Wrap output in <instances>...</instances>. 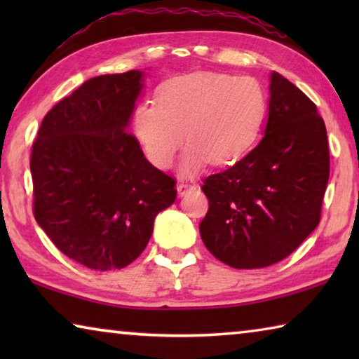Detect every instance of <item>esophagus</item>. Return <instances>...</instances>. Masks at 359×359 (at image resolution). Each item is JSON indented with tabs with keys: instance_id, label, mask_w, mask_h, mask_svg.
<instances>
[{
	"instance_id": "obj_1",
	"label": "esophagus",
	"mask_w": 359,
	"mask_h": 359,
	"mask_svg": "<svg viewBox=\"0 0 359 359\" xmlns=\"http://www.w3.org/2000/svg\"><path fill=\"white\" fill-rule=\"evenodd\" d=\"M196 188H198L196 184H188V182H179V184H177V193H179V196H185L187 193L196 190Z\"/></svg>"
}]
</instances>
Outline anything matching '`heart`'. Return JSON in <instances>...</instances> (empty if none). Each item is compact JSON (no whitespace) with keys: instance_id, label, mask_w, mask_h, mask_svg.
I'll list each match as a JSON object with an SVG mask.
<instances>
[{"instance_id":"1","label":"heart","mask_w":359,"mask_h":359,"mask_svg":"<svg viewBox=\"0 0 359 359\" xmlns=\"http://www.w3.org/2000/svg\"><path fill=\"white\" fill-rule=\"evenodd\" d=\"M267 111L263 85L250 76L193 72L165 82L156 106L142 102L133 114V135L158 169L172 165L185 137L180 171L194 175L209 161H239L257 141Z\"/></svg>"}]
</instances>
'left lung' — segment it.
Segmentation results:
<instances>
[{"instance_id": "left-lung-1", "label": "left lung", "mask_w": 359, "mask_h": 359, "mask_svg": "<svg viewBox=\"0 0 359 359\" xmlns=\"http://www.w3.org/2000/svg\"><path fill=\"white\" fill-rule=\"evenodd\" d=\"M269 112L257 147L201 187L209 210L199 224L208 250L236 269L287 258L320 223L330 149L317 106L272 71Z\"/></svg>"}]
</instances>
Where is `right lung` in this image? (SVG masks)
Returning <instances> with one entry per match:
<instances>
[{
    "mask_svg": "<svg viewBox=\"0 0 359 359\" xmlns=\"http://www.w3.org/2000/svg\"><path fill=\"white\" fill-rule=\"evenodd\" d=\"M142 82L136 69L88 79L47 112L33 144L36 222L60 252L93 271L133 263L177 196L175 180L126 131Z\"/></svg>",
    "mask_w": 359,
    "mask_h": 359,
    "instance_id": "obj_1",
    "label": "right lung"
}]
</instances>
